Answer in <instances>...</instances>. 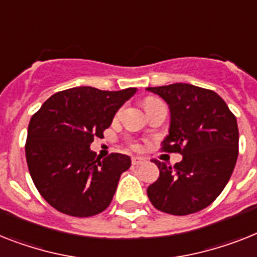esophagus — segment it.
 <instances>
[{
    "label": "esophagus",
    "instance_id": "obj_1",
    "mask_svg": "<svg viewBox=\"0 0 257 257\" xmlns=\"http://www.w3.org/2000/svg\"><path fill=\"white\" fill-rule=\"evenodd\" d=\"M131 163H133V165H135V167H138V165L144 164V163H146V159L141 158V156H137V158H133V160H131Z\"/></svg>",
    "mask_w": 257,
    "mask_h": 257
}]
</instances>
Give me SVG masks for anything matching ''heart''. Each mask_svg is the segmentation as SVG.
Returning <instances> with one entry per match:
<instances>
[{"mask_svg":"<svg viewBox=\"0 0 257 257\" xmlns=\"http://www.w3.org/2000/svg\"><path fill=\"white\" fill-rule=\"evenodd\" d=\"M156 102H159V99L152 98V97H150V98H147V99H146V101H144V106H146V109H147V107H150V106L154 105V103H156ZM131 146H133V148H138V147H139V146H138L137 143H133V144H131Z\"/></svg>","mask_w":257,"mask_h":257,"instance_id":"b5f03b06","label":"heart"}]
</instances>
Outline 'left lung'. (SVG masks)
Masks as SVG:
<instances>
[{
    "instance_id": "left-lung-1",
    "label": "left lung",
    "mask_w": 257,
    "mask_h": 257,
    "mask_svg": "<svg viewBox=\"0 0 257 257\" xmlns=\"http://www.w3.org/2000/svg\"><path fill=\"white\" fill-rule=\"evenodd\" d=\"M147 90L160 95L171 110L162 151L182 155L175 167L154 160L160 176L148 186V198L172 215L197 213L214 202L232 175L239 154L236 118L209 89L177 82Z\"/></svg>"
}]
</instances>
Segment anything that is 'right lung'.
<instances>
[{"instance_id": "right-lung-1", "label": "right lung", "mask_w": 257, "mask_h": 257, "mask_svg": "<svg viewBox=\"0 0 257 257\" xmlns=\"http://www.w3.org/2000/svg\"><path fill=\"white\" fill-rule=\"evenodd\" d=\"M137 88L118 92L78 86L57 92L31 116L26 160L38 192L51 206L72 217L102 213L113 200L130 156L90 151L94 137L102 138L120 106Z\"/></svg>"}]
</instances>
